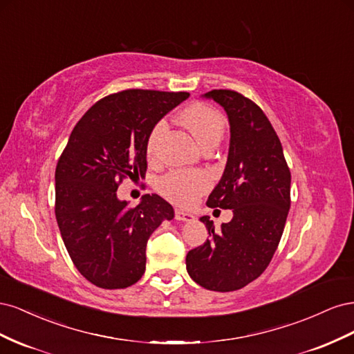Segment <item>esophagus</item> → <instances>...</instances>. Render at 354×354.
<instances>
[{"instance_id":"34e87169","label":"esophagus","mask_w":354,"mask_h":354,"mask_svg":"<svg viewBox=\"0 0 354 354\" xmlns=\"http://www.w3.org/2000/svg\"><path fill=\"white\" fill-rule=\"evenodd\" d=\"M176 220H178V221H194L195 216H194V214H190V212L176 209Z\"/></svg>"}]
</instances>
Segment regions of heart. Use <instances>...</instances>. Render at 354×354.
Instances as JSON below:
<instances>
[{
    "label": "heart",
    "mask_w": 354,
    "mask_h": 354,
    "mask_svg": "<svg viewBox=\"0 0 354 354\" xmlns=\"http://www.w3.org/2000/svg\"><path fill=\"white\" fill-rule=\"evenodd\" d=\"M180 122L195 136L198 143L205 149L217 146L224 134L223 115L203 103H194L180 113ZM165 130V122L159 121L153 125L146 140V155L151 160L158 158V142ZM211 178L205 171L176 169L160 177L158 190L171 202L181 207H189L198 196L209 189Z\"/></svg>",
    "instance_id": "1"
}]
</instances>
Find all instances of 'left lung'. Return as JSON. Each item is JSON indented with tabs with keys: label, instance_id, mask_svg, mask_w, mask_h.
<instances>
[{
	"label": "left lung",
	"instance_id": "left-lung-1",
	"mask_svg": "<svg viewBox=\"0 0 354 354\" xmlns=\"http://www.w3.org/2000/svg\"><path fill=\"white\" fill-rule=\"evenodd\" d=\"M203 97L223 106L230 146L221 180L208 196L211 208L232 209L218 232L201 217L209 239L186 255V269L209 291H236L255 281L273 259L291 207V173L279 137L264 112L238 91L212 90Z\"/></svg>",
	"mask_w": 354,
	"mask_h": 354
}]
</instances>
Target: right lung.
<instances>
[{
  "label": "right lung",
  "mask_w": 354,
  "mask_h": 354,
  "mask_svg": "<svg viewBox=\"0 0 354 354\" xmlns=\"http://www.w3.org/2000/svg\"><path fill=\"white\" fill-rule=\"evenodd\" d=\"M189 93L125 90L106 95L75 125L56 167V220L78 272L93 285L121 289L146 270V245L174 209L158 195L137 207L116 196L147 168L146 140Z\"/></svg>",
  "instance_id": "1"
}]
</instances>
